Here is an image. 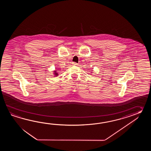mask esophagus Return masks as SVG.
Wrapping results in <instances>:
<instances>
[{"instance_id":"1","label":"esophagus","mask_w":151,"mask_h":151,"mask_svg":"<svg viewBox=\"0 0 151 151\" xmlns=\"http://www.w3.org/2000/svg\"><path fill=\"white\" fill-rule=\"evenodd\" d=\"M72 64H73V65H75V66H77V65H77V63H75V62H73V63H72Z\"/></svg>"}]
</instances>
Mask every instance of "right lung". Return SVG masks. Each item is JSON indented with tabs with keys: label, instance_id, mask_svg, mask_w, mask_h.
<instances>
[{
	"label": "right lung",
	"instance_id": "add662e5",
	"mask_svg": "<svg viewBox=\"0 0 151 151\" xmlns=\"http://www.w3.org/2000/svg\"><path fill=\"white\" fill-rule=\"evenodd\" d=\"M55 76H57V73H55Z\"/></svg>",
	"mask_w": 151,
	"mask_h": 151
}]
</instances>
